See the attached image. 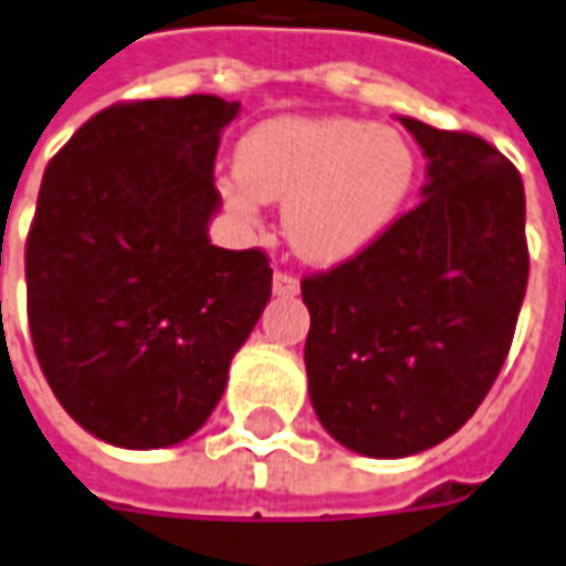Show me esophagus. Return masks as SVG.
I'll use <instances>...</instances> for the list:
<instances>
[{
	"label": "esophagus",
	"instance_id": "esophagus-1",
	"mask_svg": "<svg viewBox=\"0 0 566 566\" xmlns=\"http://www.w3.org/2000/svg\"><path fill=\"white\" fill-rule=\"evenodd\" d=\"M272 291H275L279 297H297L300 282L294 275H287V272H275V275H272Z\"/></svg>",
	"mask_w": 566,
	"mask_h": 566
}]
</instances>
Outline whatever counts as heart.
<instances>
[{"label":"heart","instance_id":"b5f03b06","mask_svg":"<svg viewBox=\"0 0 566 566\" xmlns=\"http://www.w3.org/2000/svg\"><path fill=\"white\" fill-rule=\"evenodd\" d=\"M238 179L219 186L238 219L260 201H284L287 244L313 266H340L371 251L409 203L418 157L394 126L353 117H275L234 151Z\"/></svg>","mask_w":566,"mask_h":566}]
</instances>
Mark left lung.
<instances>
[{
	"label": "left lung",
	"mask_w": 566,
	"mask_h": 566,
	"mask_svg": "<svg viewBox=\"0 0 566 566\" xmlns=\"http://www.w3.org/2000/svg\"><path fill=\"white\" fill-rule=\"evenodd\" d=\"M424 154L421 203L371 251L303 279L310 399L337 443L406 459L476 412L526 294L524 182L490 142L399 117Z\"/></svg>",
	"instance_id": "left-lung-1"
}]
</instances>
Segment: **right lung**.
<instances>
[{"mask_svg": "<svg viewBox=\"0 0 566 566\" xmlns=\"http://www.w3.org/2000/svg\"><path fill=\"white\" fill-rule=\"evenodd\" d=\"M238 102L114 105L45 167L27 238L33 349L64 412L120 449L203 428L272 294L263 251L210 241Z\"/></svg>", "mask_w": 566, "mask_h": 566, "instance_id": "right-lung-1", "label": "right lung"}]
</instances>
